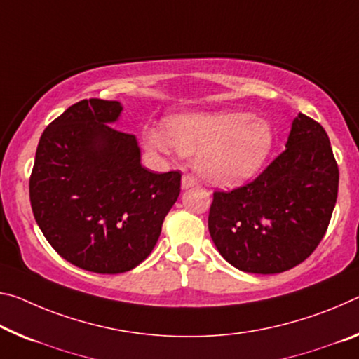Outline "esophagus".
Masks as SVG:
<instances>
[{"instance_id": "34e87169", "label": "esophagus", "mask_w": 359, "mask_h": 359, "mask_svg": "<svg viewBox=\"0 0 359 359\" xmlns=\"http://www.w3.org/2000/svg\"><path fill=\"white\" fill-rule=\"evenodd\" d=\"M193 185H196V179L191 174H185L182 177V189H190Z\"/></svg>"}]
</instances>
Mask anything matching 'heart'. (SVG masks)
<instances>
[{"label":"heart","instance_id":"1","mask_svg":"<svg viewBox=\"0 0 359 359\" xmlns=\"http://www.w3.org/2000/svg\"><path fill=\"white\" fill-rule=\"evenodd\" d=\"M142 139L153 153L195 156L198 172L212 184L238 185L269 159L275 130L270 121L246 111L184 113L169 116L164 128H145Z\"/></svg>","mask_w":359,"mask_h":359}]
</instances>
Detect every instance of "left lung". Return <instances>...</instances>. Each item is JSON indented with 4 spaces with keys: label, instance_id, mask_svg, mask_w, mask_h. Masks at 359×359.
Wrapping results in <instances>:
<instances>
[{
    "label": "left lung",
    "instance_id": "1",
    "mask_svg": "<svg viewBox=\"0 0 359 359\" xmlns=\"http://www.w3.org/2000/svg\"><path fill=\"white\" fill-rule=\"evenodd\" d=\"M339 166L320 123L299 113L286 150L249 184L214 191L209 233L238 270L273 275L310 257L337 201Z\"/></svg>",
    "mask_w": 359,
    "mask_h": 359
}]
</instances>
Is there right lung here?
Segmentation results:
<instances>
[{"label": "right lung", "mask_w": 359, "mask_h": 359, "mask_svg": "<svg viewBox=\"0 0 359 359\" xmlns=\"http://www.w3.org/2000/svg\"><path fill=\"white\" fill-rule=\"evenodd\" d=\"M123 107L84 99L39 139L30 175L35 220L79 269L116 275L149 257L180 193L179 170L150 172L133 134L111 128Z\"/></svg>", "instance_id": "add662e5"}]
</instances>
